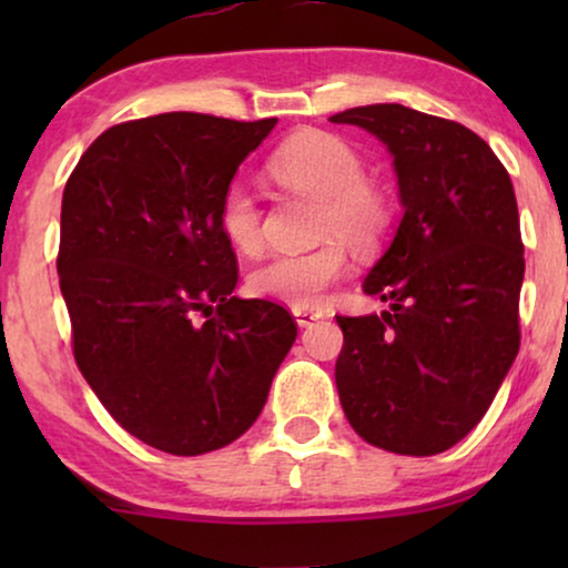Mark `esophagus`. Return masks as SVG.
Here are the masks:
<instances>
[{
	"label": "esophagus",
	"instance_id": "34e87169",
	"mask_svg": "<svg viewBox=\"0 0 568 568\" xmlns=\"http://www.w3.org/2000/svg\"><path fill=\"white\" fill-rule=\"evenodd\" d=\"M292 315H294V321H297L300 328H305V325H313L315 321H321L323 310H315V307H292Z\"/></svg>",
	"mask_w": 568,
	"mask_h": 568
}]
</instances>
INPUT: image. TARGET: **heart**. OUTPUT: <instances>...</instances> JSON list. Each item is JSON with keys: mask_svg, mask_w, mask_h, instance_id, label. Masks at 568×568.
<instances>
[{"mask_svg": "<svg viewBox=\"0 0 568 568\" xmlns=\"http://www.w3.org/2000/svg\"><path fill=\"white\" fill-rule=\"evenodd\" d=\"M268 175L284 189L321 199L317 237H331L313 251L278 253L263 261L247 278L253 294L294 307H310L323 292L346 276L348 253L372 251L383 243L393 224V199L383 185L364 173L362 154L341 136L310 131L290 139L268 158ZM263 212L245 185L232 183L220 199L222 235L240 253H255L263 243Z\"/></svg>", "mask_w": 568, "mask_h": 568, "instance_id": "obj_1", "label": "heart"}]
</instances>
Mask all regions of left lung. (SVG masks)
Returning a JSON list of instances; mask_svg holds the SVG:
<instances>
[{"instance_id": "obj_1", "label": "left lung", "mask_w": 568, "mask_h": 568, "mask_svg": "<svg viewBox=\"0 0 568 568\" xmlns=\"http://www.w3.org/2000/svg\"><path fill=\"white\" fill-rule=\"evenodd\" d=\"M387 144L403 214L364 278L390 310L336 315V385L364 442L387 453H445L491 406L519 352L525 245L511 178L463 123L398 103L348 108Z\"/></svg>"}]
</instances>
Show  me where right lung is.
I'll use <instances>...</instances> for the list:
<instances>
[{
    "label": "right lung",
    "mask_w": 568,
    "mask_h": 568,
    "mask_svg": "<svg viewBox=\"0 0 568 568\" xmlns=\"http://www.w3.org/2000/svg\"><path fill=\"white\" fill-rule=\"evenodd\" d=\"M276 119L160 113L103 131L61 199L59 286L72 352L108 414L193 457L251 429L297 323L232 297L237 255L216 212Z\"/></svg>",
    "instance_id": "obj_1"
}]
</instances>
